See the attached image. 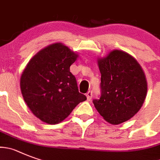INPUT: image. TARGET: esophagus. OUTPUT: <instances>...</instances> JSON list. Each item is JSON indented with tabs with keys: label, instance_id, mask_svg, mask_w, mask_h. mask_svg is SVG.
I'll return each mask as SVG.
<instances>
[{
	"label": "esophagus",
	"instance_id": "esophagus-1",
	"mask_svg": "<svg viewBox=\"0 0 160 160\" xmlns=\"http://www.w3.org/2000/svg\"><path fill=\"white\" fill-rule=\"evenodd\" d=\"M86 98H87V100L88 101H90L91 100V98H92V96H93V92L92 91H88L87 93H86Z\"/></svg>",
	"mask_w": 160,
	"mask_h": 160
}]
</instances>
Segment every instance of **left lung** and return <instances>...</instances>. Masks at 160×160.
I'll list each match as a JSON object with an SVG mask.
<instances>
[{
  "mask_svg": "<svg viewBox=\"0 0 160 160\" xmlns=\"http://www.w3.org/2000/svg\"><path fill=\"white\" fill-rule=\"evenodd\" d=\"M101 97L93 103L106 121L119 124L137 113L147 95L148 85L141 67L129 54L120 50L98 58Z\"/></svg>",
  "mask_w": 160,
  "mask_h": 160,
  "instance_id": "left-lung-1",
  "label": "left lung"
}]
</instances>
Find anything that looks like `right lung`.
<instances>
[{"mask_svg":"<svg viewBox=\"0 0 160 160\" xmlns=\"http://www.w3.org/2000/svg\"><path fill=\"white\" fill-rule=\"evenodd\" d=\"M78 55L60 43L39 51L29 61L20 78L23 100L39 119L49 124L65 120L86 97L79 93L70 71Z\"/></svg>","mask_w":160,"mask_h":160,"instance_id":"1","label":"right lung"}]
</instances>
